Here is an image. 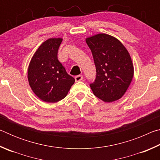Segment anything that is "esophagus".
<instances>
[{
    "label": "esophagus",
    "instance_id": "obj_1",
    "mask_svg": "<svg viewBox=\"0 0 160 160\" xmlns=\"http://www.w3.org/2000/svg\"><path fill=\"white\" fill-rule=\"evenodd\" d=\"M75 81H76V82H78V81H80V80H82L83 79V76H82V75H77V76H75Z\"/></svg>",
    "mask_w": 160,
    "mask_h": 160
}]
</instances>
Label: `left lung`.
I'll return each mask as SVG.
<instances>
[{"mask_svg": "<svg viewBox=\"0 0 160 160\" xmlns=\"http://www.w3.org/2000/svg\"><path fill=\"white\" fill-rule=\"evenodd\" d=\"M85 41L96 66V79L90 85L93 94L105 102L121 98L134 75L128 50L118 39L107 34H97Z\"/></svg>", "mask_w": 160, "mask_h": 160, "instance_id": "1", "label": "left lung"}]
</instances>
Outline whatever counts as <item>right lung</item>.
<instances>
[{
	"instance_id": "obj_1",
	"label": "right lung",
	"mask_w": 160,
	"mask_h": 160,
	"mask_svg": "<svg viewBox=\"0 0 160 160\" xmlns=\"http://www.w3.org/2000/svg\"><path fill=\"white\" fill-rule=\"evenodd\" d=\"M63 39L50 38L39 46L32 56L28 71L29 86L45 102L55 103L66 97L75 79L58 60Z\"/></svg>"
}]
</instances>
